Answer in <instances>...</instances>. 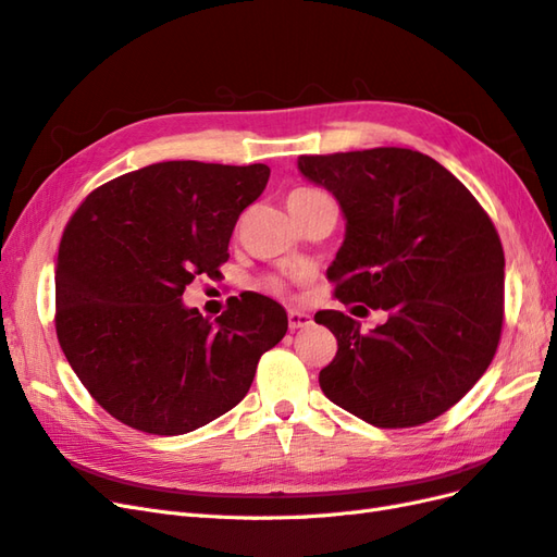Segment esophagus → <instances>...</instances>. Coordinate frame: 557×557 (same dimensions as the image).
<instances>
[{
	"instance_id": "34e87169",
	"label": "esophagus",
	"mask_w": 557,
	"mask_h": 557,
	"mask_svg": "<svg viewBox=\"0 0 557 557\" xmlns=\"http://www.w3.org/2000/svg\"><path fill=\"white\" fill-rule=\"evenodd\" d=\"M288 325H290V330L309 327V325H311V315H309V313H305V311L290 309V311H288Z\"/></svg>"
}]
</instances>
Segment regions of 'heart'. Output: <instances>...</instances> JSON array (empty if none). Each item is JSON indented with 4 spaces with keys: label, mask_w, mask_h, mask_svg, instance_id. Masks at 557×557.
<instances>
[{
    "label": "heart",
    "mask_w": 557,
    "mask_h": 557,
    "mask_svg": "<svg viewBox=\"0 0 557 557\" xmlns=\"http://www.w3.org/2000/svg\"><path fill=\"white\" fill-rule=\"evenodd\" d=\"M315 195H323V193H318V190H307V188L295 190V193H290V197H288V205H293V201H299V199H309V197H315Z\"/></svg>",
    "instance_id": "1"
}]
</instances>
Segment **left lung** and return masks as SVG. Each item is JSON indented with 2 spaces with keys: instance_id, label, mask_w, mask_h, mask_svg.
<instances>
[{
  "instance_id": "1",
  "label": "left lung",
  "mask_w": 557,
  "mask_h": 557,
  "mask_svg": "<svg viewBox=\"0 0 557 557\" xmlns=\"http://www.w3.org/2000/svg\"><path fill=\"white\" fill-rule=\"evenodd\" d=\"M297 170L344 213V244L327 269L336 299L387 313L367 334L342 311L315 313L339 346L320 387L369 425L434 420L483 376L499 344L504 250L493 221L418 150L299 156Z\"/></svg>"
}]
</instances>
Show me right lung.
Instances as JSON below:
<instances>
[{"label":"right lung","mask_w":557,"mask_h":557,"mask_svg":"<svg viewBox=\"0 0 557 557\" xmlns=\"http://www.w3.org/2000/svg\"><path fill=\"white\" fill-rule=\"evenodd\" d=\"M267 164L174 160L109 181L76 209L55 264L58 342L88 393L121 423L176 436L246 397L258 360L288 330L278 301L232 297L215 320L183 305L195 276L227 262Z\"/></svg>","instance_id":"obj_1"}]
</instances>
